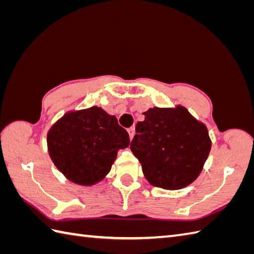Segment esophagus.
<instances>
[{"instance_id": "esophagus-1", "label": "esophagus", "mask_w": 254, "mask_h": 254, "mask_svg": "<svg viewBox=\"0 0 254 254\" xmlns=\"http://www.w3.org/2000/svg\"><path fill=\"white\" fill-rule=\"evenodd\" d=\"M127 132H128V135H130V138L132 139L133 136H134V133H135V131H134V127H130V128H128Z\"/></svg>"}]
</instances>
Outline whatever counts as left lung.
I'll use <instances>...</instances> for the list:
<instances>
[{"instance_id":"left-lung-1","label":"left lung","mask_w":254,"mask_h":254,"mask_svg":"<svg viewBox=\"0 0 254 254\" xmlns=\"http://www.w3.org/2000/svg\"><path fill=\"white\" fill-rule=\"evenodd\" d=\"M137 122L131 150L152 186L179 190L201 174L212 147L207 127L185 107L152 108Z\"/></svg>"}]
</instances>
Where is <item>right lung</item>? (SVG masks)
I'll use <instances>...</instances> for the list:
<instances>
[{
    "label": "right lung",
    "instance_id": "add662e5",
    "mask_svg": "<svg viewBox=\"0 0 254 254\" xmlns=\"http://www.w3.org/2000/svg\"><path fill=\"white\" fill-rule=\"evenodd\" d=\"M47 143L53 164L69 181L93 186L108 175L130 137L115 116L91 107L65 113L48 132Z\"/></svg>",
    "mask_w": 254,
    "mask_h": 254
}]
</instances>
